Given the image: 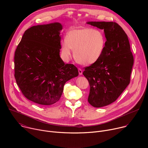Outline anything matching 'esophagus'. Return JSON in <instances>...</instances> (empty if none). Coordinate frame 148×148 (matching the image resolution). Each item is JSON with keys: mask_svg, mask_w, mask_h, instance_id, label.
<instances>
[{"mask_svg": "<svg viewBox=\"0 0 148 148\" xmlns=\"http://www.w3.org/2000/svg\"><path fill=\"white\" fill-rule=\"evenodd\" d=\"M78 73H79V74L80 75L82 74V70L81 69H78Z\"/></svg>", "mask_w": 148, "mask_h": 148, "instance_id": "34e87169", "label": "esophagus"}]
</instances>
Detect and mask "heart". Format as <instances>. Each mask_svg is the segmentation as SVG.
I'll return each instance as SVG.
<instances>
[{"mask_svg": "<svg viewBox=\"0 0 148 148\" xmlns=\"http://www.w3.org/2000/svg\"><path fill=\"white\" fill-rule=\"evenodd\" d=\"M106 44L101 31L92 28H81L68 32L66 41L62 43L61 54L65 60L73 51L75 60L80 64L90 66L97 62L102 55Z\"/></svg>", "mask_w": 148, "mask_h": 148, "instance_id": "1", "label": "heart"}]
</instances>
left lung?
I'll use <instances>...</instances> for the list:
<instances>
[{"label": "left lung", "instance_id": "1", "mask_svg": "<svg viewBox=\"0 0 148 148\" xmlns=\"http://www.w3.org/2000/svg\"><path fill=\"white\" fill-rule=\"evenodd\" d=\"M103 29L106 44L99 60L84 68L90 86L88 102L97 108L106 106L120 96L129 85L134 64L130 41L122 28L113 22H88Z\"/></svg>", "mask_w": 148, "mask_h": 148}]
</instances>
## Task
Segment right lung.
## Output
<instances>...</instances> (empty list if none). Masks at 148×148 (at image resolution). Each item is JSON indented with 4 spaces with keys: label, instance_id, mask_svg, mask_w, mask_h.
I'll return each instance as SVG.
<instances>
[{
    "label": "right lung",
    "instance_id": "1",
    "mask_svg": "<svg viewBox=\"0 0 148 148\" xmlns=\"http://www.w3.org/2000/svg\"><path fill=\"white\" fill-rule=\"evenodd\" d=\"M59 23L26 30L14 53V77L23 95L39 105H50L61 96L65 83L78 75L77 68L60 57Z\"/></svg>",
    "mask_w": 148,
    "mask_h": 148
}]
</instances>
